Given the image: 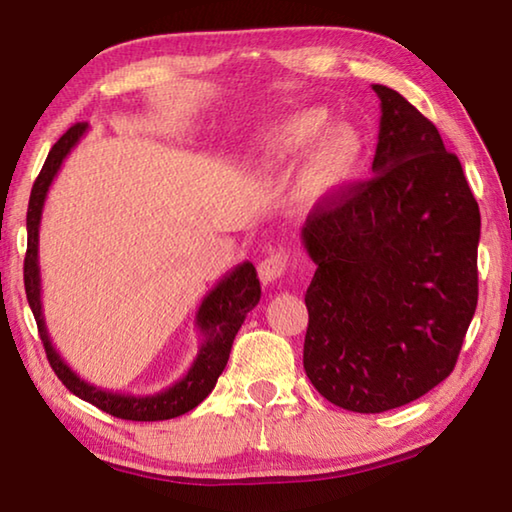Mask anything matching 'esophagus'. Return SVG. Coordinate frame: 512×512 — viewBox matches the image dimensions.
I'll list each match as a JSON object with an SVG mask.
<instances>
[{
    "label": "esophagus",
    "mask_w": 512,
    "mask_h": 512,
    "mask_svg": "<svg viewBox=\"0 0 512 512\" xmlns=\"http://www.w3.org/2000/svg\"><path fill=\"white\" fill-rule=\"evenodd\" d=\"M287 268H289V253H284V250H273V253L266 259H262V264L257 266L259 280L264 284H271L275 280H280V277L287 273Z\"/></svg>",
    "instance_id": "1"
}]
</instances>
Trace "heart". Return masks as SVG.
<instances>
[{"label":"heart","mask_w":512,"mask_h":512,"mask_svg":"<svg viewBox=\"0 0 512 512\" xmlns=\"http://www.w3.org/2000/svg\"><path fill=\"white\" fill-rule=\"evenodd\" d=\"M329 124L323 108H307L284 117L257 137L253 160L264 169H275L291 162L305 151L298 192L307 203H320L341 189L357 171L363 144L359 133L348 124Z\"/></svg>","instance_id":"obj_1"}]
</instances>
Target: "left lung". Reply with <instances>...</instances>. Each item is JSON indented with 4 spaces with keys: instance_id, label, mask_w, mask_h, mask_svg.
<instances>
[{
    "instance_id": "obj_1",
    "label": "left lung",
    "mask_w": 512,
    "mask_h": 512,
    "mask_svg": "<svg viewBox=\"0 0 512 512\" xmlns=\"http://www.w3.org/2000/svg\"><path fill=\"white\" fill-rule=\"evenodd\" d=\"M381 101L372 176L302 225L316 264L305 372L341 409H397L449 377L479 298L481 214L461 162L400 92Z\"/></svg>"
}]
</instances>
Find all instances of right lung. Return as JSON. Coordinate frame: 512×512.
<instances>
[{
  "label": "right lung",
  "mask_w": 512,
  "mask_h": 512,
  "mask_svg": "<svg viewBox=\"0 0 512 512\" xmlns=\"http://www.w3.org/2000/svg\"><path fill=\"white\" fill-rule=\"evenodd\" d=\"M88 133V124H74L60 140L51 146L45 164H42L40 176L36 178L29 198L27 212V257H24V289H27L29 307L36 316L38 332L42 345H45L49 366L54 368L58 379L63 381L69 393H74L81 400L90 402L97 409L106 411L121 420L135 422H155V420H171L178 418L187 411L196 409L216 386V379L230 359L232 341L244 325L246 314L255 309L262 296L257 271L250 262L235 266V271L223 275V280L216 282V287L203 298L201 307L196 311V327L201 329L203 343L198 348L192 368L187 370L183 379L171 384L164 391L153 395H124L97 388L94 384L81 379L76 372L67 366L60 357L54 343L49 339L45 316H42V296H40V262H38V241H40V219L42 207L51 183L58 176V169L81 137Z\"/></svg>",
  "instance_id": "right-lung-1"
}]
</instances>
